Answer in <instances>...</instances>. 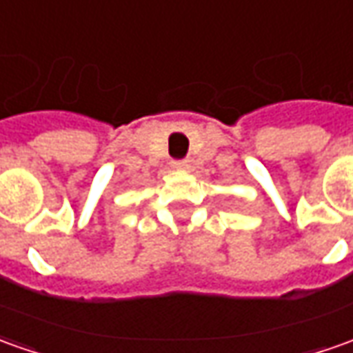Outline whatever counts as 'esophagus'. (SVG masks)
I'll use <instances>...</instances> for the list:
<instances>
[{
    "mask_svg": "<svg viewBox=\"0 0 353 353\" xmlns=\"http://www.w3.org/2000/svg\"><path fill=\"white\" fill-rule=\"evenodd\" d=\"M174 168H177V170H187V168H189V162H187V160H176V162H174Z\"/></svg>",
    "mask_w": 353,
    "mask_h": 353,
    "instance_id": "obj_1",
    "label": "esophagus"
}]
</instances>
